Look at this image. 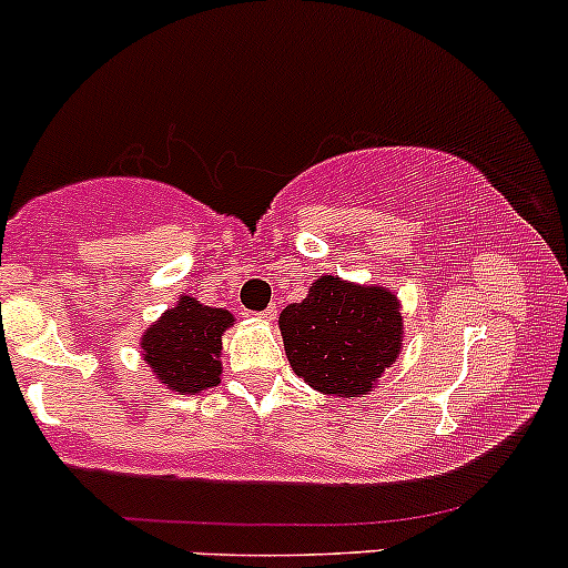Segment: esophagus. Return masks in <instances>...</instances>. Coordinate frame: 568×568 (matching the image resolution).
<instances>
[{"mask_svg": "<svg viewBox=\"0 0 568 568\" xmlns=\"http://www.w3.org/2000/svg\"><path fill=\"white\" fill-rule=\"evenodd\" d=\"M258 317H262L264 323H272L277 317V310H275V306H266L264 312H258Z\"/></svg>", "mask_w": 568, "mask_h": 568, "instance_id": "1", "label": "esophagus"}]
</instances>
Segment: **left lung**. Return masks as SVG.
Instances as JSON below:
<instances>
[{
	"label": "left lung",
	"instance_id": "8db88e82",
	"mask_svg": "<svg viewBox=\"0 0 568 568\" xmlns=\"http://www.w3.org/2000/svg\"><path fill=\"white\" fill-rule=\"evenodd\" d=\"M280 334L296 376L317 393L366 397L403 347L400 302L382 285L323 275L302 304L280 312Z\"/></svg>",
	"mask_w": 568,
	"mask_h": 568
}]
</instances>
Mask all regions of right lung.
<instances>
[{"instance_id":"1","label":"right lung","mask_w":568,"mask_h":568,"mask_svg":"<svg viewBox=\"0 0 568 568\" xmlns=\"http://www.w3.org/2000/svg\"><path fill=\"white\" fill-rule=\"evenodd\" d=\"M230 325H234L232 312L181 296L179 304L143 331V361L168 389L197 395L221 382V334Z\"/></svg>"}]
</instances>
